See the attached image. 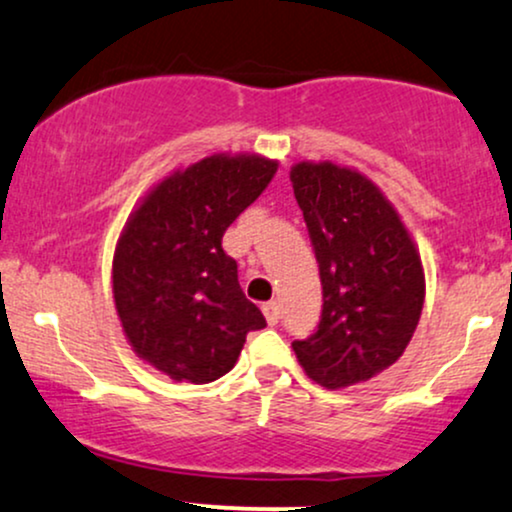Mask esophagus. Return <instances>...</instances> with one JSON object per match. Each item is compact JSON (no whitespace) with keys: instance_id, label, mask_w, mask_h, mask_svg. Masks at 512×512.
I'll return each mask as SVG.
<instances>
[{"instance_id":"1","label":"esophagus","mask_w":512,"mask_h":512,"mask_svg":"<svg viewBox=\"0 0 512 512\" xmlns=\"http://www.w3.org/2000/svg\"><path fill=\"white\" fill-rule=\"evenodd\" d=\"M262 312H264V317H267V324H269V326L279 324V305H276L274 300H269V303H264V305H262Z\"/></svg>"}]
</instances>
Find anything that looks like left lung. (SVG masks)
I'll use <instances>...</instances> for the list:
<instances>
[{
    "label": "left lung",
    "instance_id": "8db88e82",
    "mask_svg": "<svg viewBox=\"0 0 512 512\" xmlns=\"http://www.w3.org/2000/svg\"><path fill=\"white\" fill-rule=\"evenodd\" d=\"M322 279L317 331L293 350L326 389L384 372L408 348L424 305L420 252L384 193L331 162L291 169Z\"/></svg>",
    "mask_w": 512,
    "mask_h": 512
}]
</instances>
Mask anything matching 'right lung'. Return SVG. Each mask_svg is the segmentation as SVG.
<instances>
[{"label":"right lung","mask_w":512,"mask_h":512,"mask_svg":"<svg viewBox=\"0 0 512 512\" xmlns=\"http://www.w3.org/2000/svg\"><path fill=\"white\" fill-rule=\"evenodd\" d=\"M274 159L212 155L152 188L114 252V303L138 357L174 381L209 384L264 329L221 238L276 174Z\"/></svg>","instance_id":"add662e5"}]
</instances>
